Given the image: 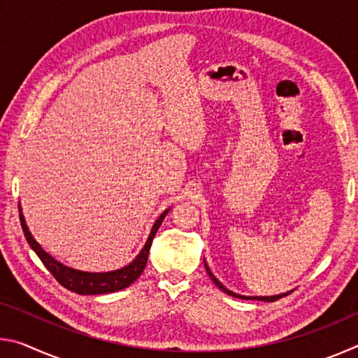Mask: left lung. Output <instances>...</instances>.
Listing matches in <instances>:
<instances>
[{"mask_svg":"<svg viewBox=\"0 0 358 358\" xmlns=\"http://www.w3.org/2000/svg\"><path fill=\"white\" fill-rule=\"evenodd\" d=\"M205 266H207V264H205ZM207 273L210 275V278H211V281H213L215 284H216V286L217 287H220L221 290H222V292H226L227 295H232V296H237V299H243V300H254V299H256V300H264V301H275V300H278V299H282V296H286L287 294H280V295H273V296H245V295H238V294H234L232 292V290H227L226 287H224L222 286V284L220 282V281H217L216 280V278L213 276V273H211V271H210V268H208V266H207Z\"/></svg>","mask_w":358,"mask_h":358,"instance_id":"left-lung-1","label":"left lung"}]
</instances>
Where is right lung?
<instances>
[{"mask_svg": "<svg viewBox=\"0 0 358 358\" xmlns=\"http://www.w3.org/2000/svg\"><path fill=\"white\" fill-rule=\"evenodd\" d=\"M19 210H20V207H19ZM167 213H169V210H166L164 213L157 217V221L155 222L153 229H151L150 237L147 240V243H145L143 250L141 251V254H138V256L132 260L128 266H124V268L107 271V273H88V271L69 268V266H66L62 262H58V260H55L52 256H48V254L39 246L38 241L33 238V235L29 234L25 220H23V216H22V211H20V224H22L23 234H25L28 245L33 248V251L38 254L41 262L44 264L45 268L50 271L53 278H55V280L62 284L63 287L71 290V292H76L80 295H98V294L117 292V290L128 287L137 280L138 276L142 275V271L148 260L151 241H153L157 229H159L161 222H162V220H164Z\"/></svg>", "mask_w": 358, "mask_h": 358, "instance_id": "1", "label": "right lung"}]
</instances>
